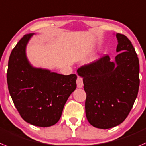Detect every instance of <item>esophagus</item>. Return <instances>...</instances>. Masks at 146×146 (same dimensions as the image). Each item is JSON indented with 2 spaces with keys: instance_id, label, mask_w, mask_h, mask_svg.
<instances>
[{
  "instance_id": "1",
  "label": "esophagus",
  "mask_w": 146,
  "mask_h": 146,
  "mask_svg": "<svg viewBox=\"0 0 146 146\" xmlns=\"http://www.w3.org/2000/svg\"><path fill=\"white\" fill-rule=\"evenodd\" d=\"M76 84H77V87L78 88H82L84 86V84H83V78L80 76H78L77 80H76Z\"/></svg>"
}]
</instances>
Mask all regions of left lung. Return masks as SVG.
<instances>
[{"label":"left lung","instance_id":"1","mask_svg":"<svg viewBox=\"0 0 146 146\" xmlns=\"http://www.w3.org/2000/svg\"><path fill=\"white\" fill-rule=\"evenodd\" d=\"M119 54L115 62L106 55L77 70L86 92L85 111L89 124L110 129L124 121L138 93L140 65L132 43L123 34H116Z\"/></svg>","mask_w":146,"mask_h":146}]
</instances>
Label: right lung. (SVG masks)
<instances>
[{
    "label": "right lung",
    "instance_id": "right-lung-1",
    "mask_svg": "<svg viewBox=\"0 0 146 146\" xmlns=\"http://www.w3.org/2000/svg\"><path fill=\"white\" fill-rule=\"evenodd\" d=\"M33 34L25 35L13 48L8 64V88L26 122L50 127L60 120L65 102L76 88L77 76L33 67L26 56V46Z\"/></svg>",
    "mask_w": 146,
    "mask_h": 146
}]
</instances>
